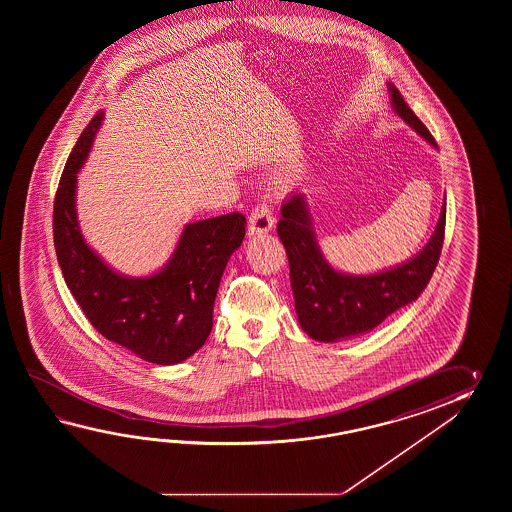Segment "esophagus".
Returning a JSON list of instances; mask_svg holds the SVG:
<instances>
[{
	"instance_id": "34e87169",
	"label": "esophagus",
	"mask_w": 512,
	"mask_h": 512,
	"mask_svg": "<svg viewBox=\"0 0 512 512\" xmlns=\"http://www.w3.org/2000/svg\"><path fill=\"white\" fill-rule=\"evenodd\" d=\"M274 227V218H272L271 208L269 205H260V207L252 210L251 218H249V236H261L267 234Z\"/></svg>"
}]
</instances>
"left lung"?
Returning a JSON list of instances; mask_svg holds the SVG:
<instances>
[{
  "label": "left lung",
  "instance_id": "1",
  "mask_svg": "<svg viewBox=\"0 0 512 512\" xmlns=\"http://www.w3.org/2000/svg\"><path fill=\"white\" fill-rule=\"evenodd\" d=\"M393 111L437 148L432 133L417 119L388 82ZM446 203L441 207L434 234L414 258L371 274H349L335 269L316 241L313 216L304 192H293L283 201L278 236L282 240L289 269L294 309L300 327L318 342H338L370 333L388 316L415 302L434 274L445 240Z\"/></svg>",
  "mask_w": 512,
  "mask_h": 512
}]
</instances>
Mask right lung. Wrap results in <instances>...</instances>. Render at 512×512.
I'll list each match as a JSON object with an SVG mask.
<instances>
[{
    "mask_svg": "<svg viewBox=\"0 0 512 512\" xmlns=\"http://www.w3.org/2000/svg\"><path fill=\"white\" fill-rule=\"evenodd\" d=\"M104 111L87 124L56 190L53 232L58 265L87 320L102 337L137 357L172 366L203 348L212 331L219 282L245 238V216L186 223L172 256L148 276H126L89 247L78 223L77 174L87 161Z\"/></svg>",
    "mask_w": 512,
    "mask_h": 512,
    "instance_id": "1",
    "label": "right lung"
}]
</instances>
